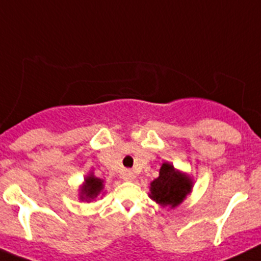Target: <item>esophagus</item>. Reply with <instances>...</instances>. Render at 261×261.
<instances>
[{"label": "esophagus", "mask_w": 261, "mask_h": 261, "mask_svg": "<svg viewBox=\"0 0 261 261\" xmlns=\"http://www.w3.org/2000/svg\"><path fill=\"white\" fill-rule=\"evenodd\" d=\"M121 176H123L124 180H126V181H133L136 179V175L133 174L132 171H129V170H125V171L123 172V175H121Z\"/></svg>", "instance_id": "34e87169"}]
</instances>
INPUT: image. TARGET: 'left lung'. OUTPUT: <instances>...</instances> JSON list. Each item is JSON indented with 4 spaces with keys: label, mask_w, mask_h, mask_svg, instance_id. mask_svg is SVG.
<instances>
[{
    "label": "left lung",
    "mask_w": 261,
    "mask_h": 261,
    "mask_svg": "<svg viewBox=\"0 0 261 261\" xmlns=\"http://www.w3.org/2000/svg\"><path fill=\"white\" fill-rule=\"evenodd\" d=\"M149 197L163 208L174 209L183 204L192 192L193 179L174 165L165 162L159 168V176L150 183Z\"/></svg>",
    "instance_id": "left-lung-1"
}]
</instances>
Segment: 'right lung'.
<instances>
[{"mask_svg":"<svg viewBox=\"0 0 261 261\" xmlns=\"http://www.w3.org/2000/svg\"><path fill=\"white\" fill-rule=\"evenodd\" d=\"M80 200L81 201H95L99 196L105 195V180L96 177L93 171H90L85 176L84 184L80 187Z\"/></svg>","mask_w":261,"mask_h":261,"instance_id":"right-lung-1","label":"right lung"}]
</instances>
